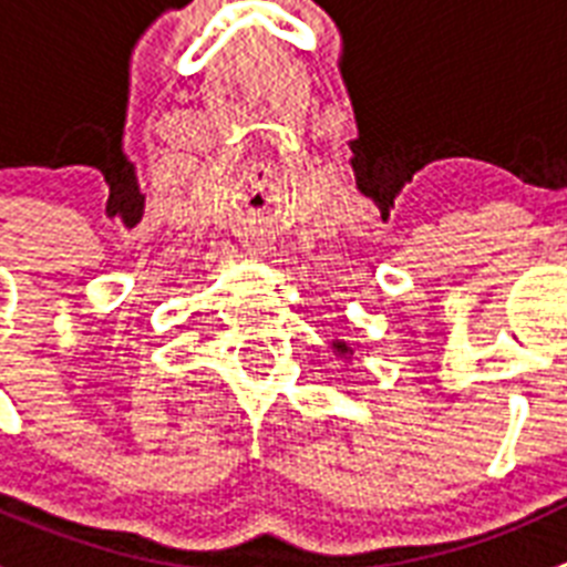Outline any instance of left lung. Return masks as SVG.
Masks as SVG:
<instances>
[{"instance_id":"8db88e82","label":"left lung","mask_w":567,"mask_h":567,"mask_svg":"<svg viewBox=\"0 0 567 567\" xmlns=\"http://www.w3.org/2000/svg\"><path fill=\"white\" fill-rule=\"evenodd\" d=\"M336 348H339V350H344V344H341V341H339V344H336Z\"/></svg>"}]
</instances>
